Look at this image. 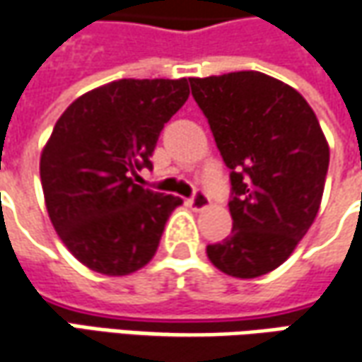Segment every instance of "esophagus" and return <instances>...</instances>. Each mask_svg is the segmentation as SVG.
Listing matches in <instances>:
<instances>
[{
	"mask_svg": "<svg viewBox=\"0 0 362 362\" xmlns=\"http://www.w3.org/2000/svg\"><path fill=\"white\" fill-rule=\"evenodd\" d=\"M188 206H190L192 211H204V209H209V206H211V198L206 197L202 190H198L194 197L188 198Z\"/></svg>",
	"mask_w": 362,
	"mask_h": 362,
	"instance_id": "obj_1",
	"label": "esophagus"
}]
</instances>
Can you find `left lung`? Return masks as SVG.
<instances>
[{
	"label": "left lung",
	"instance_id": "obj_1",
	"mask_svg": "<svg viewBox=\"0 0 362 362\" xmlns=\"http://www.w3.org/2000/svg\"><path fill=\"white\" fill-rule=\"evenodd\" d=\"M230 170L233 230L206 255L223 274L274 272L312 227L330 162L316 113L290 85L257 71L190 78Z\"/></svg>",
	"mask_w": 362,
	"mask_h": 362
}]
</instances>
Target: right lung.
<instances>
[{
    "mask_svg": "<svg viewBox=\"0 0 362 362\" xmlns=\"http://www.w3.org/2000/svg\"><path fill=\"white\" fill-rule=\"evenodd\" d=\"M188 81L121 78L78 97L42 150L40 180L58 237L88 269L129 275L156 255L182 198L135 184Z\"/></svg>",
    "mask_w": 362,
    "mask_h": 362,
    "instance_id": "1",
    "label": "right lung"
}]
</instances>
